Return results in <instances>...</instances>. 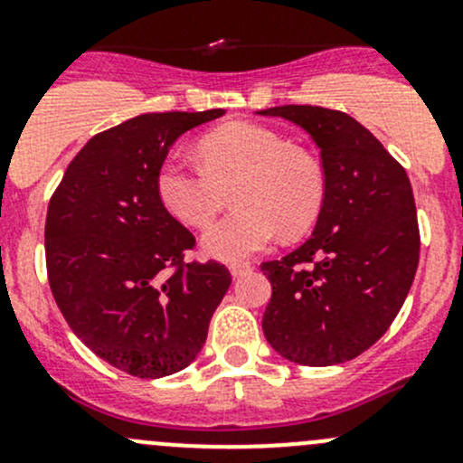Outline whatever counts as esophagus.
<instances>
[{
  "instance_id": "esophagus-1",
  "label": "esophagus",
  "mask_w": 463,
  "mask_h": 463,
  "mask_svg": "<svg viewBox=\"0 0 463 463\" xmlns=\"http://www.w3.org/2000/svg\"><path fill=\"white\" fill-rule=\"evenodd\" d=\"M250 270V264H232L231 266V275L232 278H241V275H246Z\"/></svg>"
}]
</instances>
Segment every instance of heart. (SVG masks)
<instances>
[{
    "label": "heart",
    "mask_w": 463,
    "mask_h": 463,
    "mask_svg": "<svg viewBox=\"0 0 463 463\" xmlns=\"http://www.w3.org/2000/svg\"><path fill=\"white\" fill-rule=\"evenodd\" d=\"M202 165L172 156L161 165L156 190L163 205L185 226L213 222L232 188L237 205L202 237L203 255L244 261L278 241L282 231L300 235L318 219L325 175L307 149L255 123H226L197 145Z\"/></svg>",
    "instance_id": "1"
}]
</instances>
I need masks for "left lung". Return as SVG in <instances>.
<instances>
[{
  "label": "left lung",
  "mask_w": 463,
  "mask_h": 463,
  "mask_svg": "<svg viewBox=\"0 0 463 463\" xmlns=\"http://www.w3.org/2000/svg\"><path fill=\"white\" fill-rule=\"evenodd\" d=\"M258 114L305 129L325 172L309 240L261 264L273 287L261 329L298 365L352 361L385 334L412 287L421 246L412 185L374 134L343 111L284 105Z\"/></svg>",
  "instance_id": "8db88e82"
}]
</instances>
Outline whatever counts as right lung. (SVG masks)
<instances>
[{"label": "right lung", "instance_id": "obj_1", "mask_svg": "<svg viewBox=\"0 0 463 463\" xmlns=\"http://www.w3.org/2000/svg\"><path fill=\"white\" fill-rule=\"evenodd\" d=\"M223 114H141L96 134L51 197L44 241L55 302L96 356L132 376L188 367L231 287L219 261L185 264L194 237L156 190L176 138Z\"/></svg>", "mask_w": 463, "mask_h": 463}]
</instances>
